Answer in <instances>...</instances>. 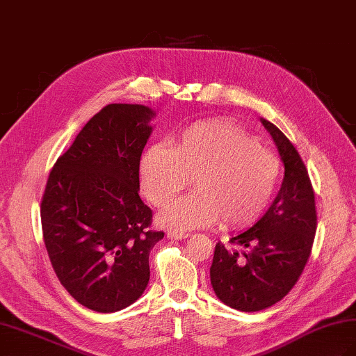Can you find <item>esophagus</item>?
<instances>
[{"label": "esophagus", "instance_id": "obj_1", "mask_svg": "<svg viewBox=\"0 0 356 356\" xmlns=\"http://www.w3.org/2000/svg\"><path fill=\"white\" fill-rule=\"evenodd\" d=\"M190 234L186 232H177V231H170L168 232V237L170 238H176V240H182V238H186Z\"/></svg>", "mask_w": 356, "mask_h": 356}]
</instances>
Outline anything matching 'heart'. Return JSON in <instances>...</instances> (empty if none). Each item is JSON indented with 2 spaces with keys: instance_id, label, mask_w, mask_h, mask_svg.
Wrapping results in <instances>:
<instances>
[{
  "instance_id": "1",
  "label": "heart",
  "mask_w": 356,
  "mask_h": 356,
  "mask_svg": "<svg viewBox=\"0 0 356 356\" xmlns=\"http://www.w3.org/2000/svg\"><path fill=\"white\" fill-rule=\"evenodd\" d=\"M282 162L243 128L223 120L188 127L176 145L156 143L140 159V186L147 199L165 208L190 186L161 222L194 229L220 220L225 228H246L266 211L277 191Z\"/></svg>"
}]
</instances>
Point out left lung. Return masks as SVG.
<instances>
[{
  "label": "left lung",
  "instance_id": "1",
  "mask_svg": "<svg viewBox=\"0 0 356 356\" xmlns=\"http://www.w3.org/2000/svg\"><path fill=\"white\" fill-rule=\"evenodd\" d=\"M260 120L284 165L282 188L266 214L229 240L241 251H229L218 241L209 269L218 300L243 312L263 311L289 293L309 260L316 231L315 194L305 162L274 124Z\"/></svg>",
  "mask_w": 356,
  "mask_h": 356
}]
</instances>
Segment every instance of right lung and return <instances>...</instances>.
<instances>
[{"label": "right lung", "mask_w": 356, "mask_h": 356, "mask_svg": "<svg viewBox=\"0 0 356 356\" xmlns=\"http://www.w3.org/2000/svg\"><path fill=\"white\" fill-rule=\"evenodd\" d=\"M156 113L110 104L88 120L53 166L41 200L44 243L59 282L79 305L111 314L149 280L162 231L139 197V165Z\"/></svg>", "instance_id": "add662e5"}]
</instances>
